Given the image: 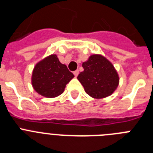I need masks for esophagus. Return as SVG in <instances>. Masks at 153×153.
Returning a JSON list of instances; mask_svg holds the SVG:
<instances>
[{"label":"esophagus","instance_id":"34e87169","mask_svg":"<svg viewBox=\"0 0 153 153\" xmlns=\"http://www.w3.org/2000/svg\"><path fill=\"white\" fill-rule=\"evenodd\" d=\"M74 76H75L76 77V76H78V74H79V70H75V71L74 72Z\"/></svg>","mask_w":153,"mask_h":153}]
</instances>
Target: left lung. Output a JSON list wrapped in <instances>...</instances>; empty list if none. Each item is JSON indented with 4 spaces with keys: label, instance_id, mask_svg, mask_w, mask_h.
Masks as SVG:
<instances>
[{
    "label": "left lung",
    "instance_id": "left-lung-1",
    "mask_svg": "<svg viewBox=\"0 0 153 153\" xmlns=\"http://www.w3.org/2000/svg\"><path fill=\"white\" fill-rule=\"evenodd\" d=\"M83 71L77 79L86 93L93 98L111 95L119 84L117 72L109 60L101 55H92L83 63Z\"/></svg>",
    "mask_w": 153,
    "mask_h": 153
}]
</instances>
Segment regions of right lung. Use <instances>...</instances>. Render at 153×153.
I'll return each mask as SVG.
<instances>
[{"label":"right lung","instance_id":"obj_1","mask_svg":"<svg viewBox=\"0 0 153 153\" xmlns=\"http://www.w3.org/2000/svg\"><path fill=\"white\" fill-rule=\"evenodd\" d=\"M74 77L67 66L59 61L56 55L53 54L35 66L32 85L39 94L53 98L60 95L66 85Z\"/></svg>","mask_w":153,"mask_h":153}]
</instances>
